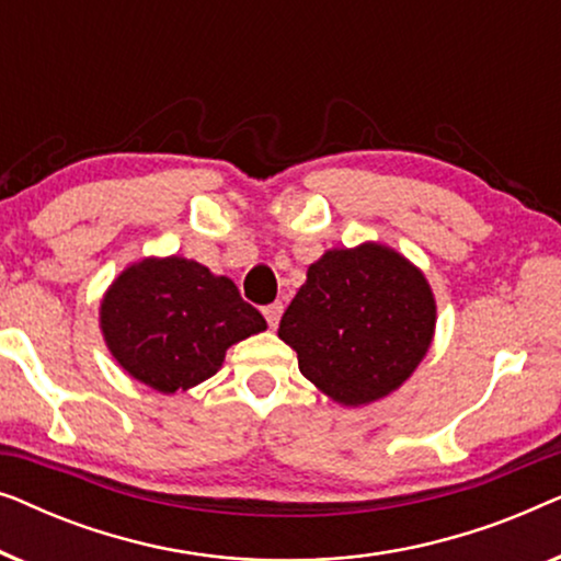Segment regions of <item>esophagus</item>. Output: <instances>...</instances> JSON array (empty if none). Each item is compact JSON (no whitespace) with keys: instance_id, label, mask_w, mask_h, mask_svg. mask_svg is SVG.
<instances>
[{"instance_id":"esophagus-1","label":"esophagus","mask_w":561,"mask_h":561,"mask_svg":"<svg viewBox=\"0 0 561 561\" xmlns=\"http://www.w3.org/2000/svg\"><path fill=\"white\" fill-rule=\"evenodd\" d=\"M263 313H265V319H267V324H271V329H275V327H278L280 317H283V304H271V306H265Z\"/></svg>"}]
</instances>
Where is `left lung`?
<instances>
[{
    "mask_svg": "<svg viewBox=\"0 0 561 561\" xmlns=\"http://www.w3.org/2000/svg\"><path fill=\"white\" fill-rule=\"evenodd\" d=\"M436 301L421 267L380 242L332 248L306 271L278 336L298 370L357 409L403 386L434 342Z\"/></svg>",
    "mask_w": 561,
    "mask_h": 561,
    "instance_id": "left-lung-1",
    "label": "left lung"
}]
</instances>
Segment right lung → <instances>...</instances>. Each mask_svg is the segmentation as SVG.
Returning <instances> with one entry per match:
<instances>
[{
    "label": "right lung",
    "mask_w": 561,
    "mask_h": 561,
    "mask_svg": "<svg viewBox=\"0 0 561 561\" xmlns=\"http://www.w3.org/2000/svg\"><path fill=\"white\" fill-rule=\"evenodd\" d=\"M99 329L129 378L173 396L209 380L232 344L267 324L227 275L181 255H152L112 280Z\"/></svg>",
    "instance_id": "add662e5"
}]
</instances>
